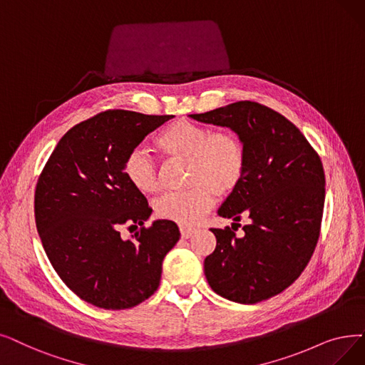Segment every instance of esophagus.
<instances>
[{
	"label": "esophagus",
	"mask_w": 365,
	"mask_h": 365,
	"mask_svg": "<svg viewBox=\"0 0 365 365\" xmlns=\"http://www.w3.org/2000/svg\"><path fill=\"white\" fill-rule=\"evenodd\" d=\"M195 228H189V227H180V234L183 239H189V237H192V234H195Z\"/></svg>",
	"instance_id": "esophagus-1"
}]
</instances>
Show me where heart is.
Here are the masks:
<instances>
[{"label":"heart","instance_id":"obj_1","mask_svg":"<svg viewBox=\"0 0 365 365\" xmlns=\"http://www.w3.org/2000/svg\"><path fill=\"white\" fill-rule=\"evenodd\" d=\"M156 146L171 158L187 160L186 191L167 192L155 201V213L182 227L197 225L215 202V194L227 195L239 186L246 170V150L242 140L227 130L212 131L209 126L179 119L158 134ZM126 180L141 194L158 191V171L143 150L125 158Z\"/></svg>","mask_w":365,"mask_h":365}]
</instances>
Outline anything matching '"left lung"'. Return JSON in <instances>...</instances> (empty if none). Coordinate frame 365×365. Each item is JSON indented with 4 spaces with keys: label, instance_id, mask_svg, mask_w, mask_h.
<instances>
[{
    "label": "left lung",
    "instance_id": "1",
    "mask_svg": "<svg viewBox=\"0 0 365 365\" xmlns=\"http://www.w3.org/2000/svg\"><path fill=\"white\" fill-rule=\"evenodd\" d=\"M189 118L227 126L246 150L243 179L217 215L234 222L247 216L249 224L243 237L230 227L212 228L216 249L204 259L205 279L235 303L272 298L299 277L318 243L325 202L321 158L292 122L258 103L239 101Z\"/></svg>",
    "mask_w": 365,
    "mask_h": 365
}]
</instances>
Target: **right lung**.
Instances as JSON below:
<instances>
[{
  "label": "right lung",
  "instance_id": "add662e5",
  "mask_svg": "<svg viewBox=\"0 0 365 365\" xmlns=\"http://www.w3.org/2000/svg\"><path fill=\"white\" fill-rule=\"evenodd\" d=\"M171 118L107 110L67 131L40 174L34 213L44 252L62 282L92 306L120 310L148 299L180 239L173 220L145 228L152 209L123 174L125 158ZM122 225L140 231L123 241Z\"/></svg>",
  "mask_w": 365,
  "mask_h": 365
}]
</instances>
